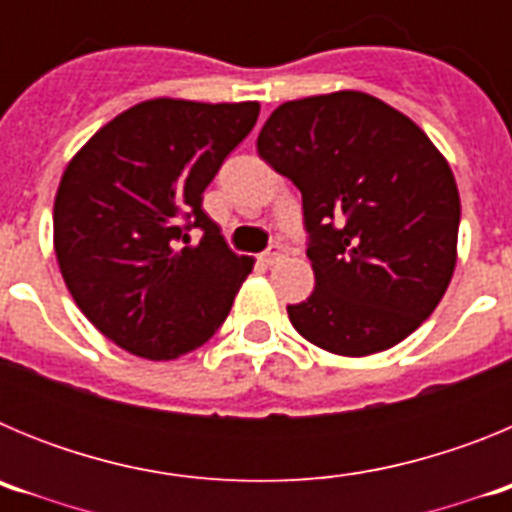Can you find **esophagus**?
Segmentation results:
<instances>
[{
	"label": "esophagus",
	"instance_id": "34e87169",
	"mask_svg": "<svg viewBox=\"0 0 512 512\" xmlns=\"http://www.w3.org/2000/svg\"><path fill=\"white\" fill-rule=\"evenodd\" d=\"M284 256H287V248H284L282 243H274V246H269L264 253H261V259H264V264H269V266L279 264V261H282Z\"/></svg>",
	"mask_w": 512,
	"mask_h": 512
}]
</instances>
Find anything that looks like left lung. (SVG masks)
Segmentation results:
<instances>
[{
    "instance_id": "8db88e82",
    "label": "left lung",
    "mask_w": 512,
    "mask_h": 512,
    "mask_svg": "<svg viewBox=\"0 0 512 512\" xmlns=\"http://www.w3.org/2000/svg\"><path fill=\"white\" fill-rule=\"evenodd\" d=\"M259 156L302 192L315 289L287 305L302 338L330 354L387 351L449 287L459 189L410 117L364 92L279 104Z\"/></svg>"
}]
</instances>
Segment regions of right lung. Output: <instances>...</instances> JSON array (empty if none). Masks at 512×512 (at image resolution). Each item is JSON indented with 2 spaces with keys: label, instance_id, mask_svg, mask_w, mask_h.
Instances as JSON below:
<instances>
[{
  "label": "right lung",
  "instance_id": "obj_1",
  "mask_svg": "<svg viewBox=\"0 0 512 512\" xmlns=\"http://www.w3.org/2000/svg\"><path fill=\"white\" fill-rule=\"evenodd\" d=\"M259 110L148 99L97 130L63 171L53 205L63 282L94 328L130 354L176 359L228 318L253 261L225 246L202 192Z\"/></svg>",
  "mask_w": 512,
  "mask_h": 512
}]
</instances>
